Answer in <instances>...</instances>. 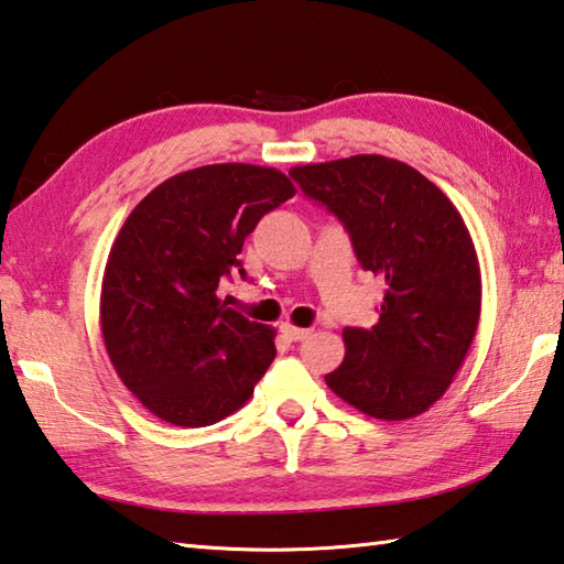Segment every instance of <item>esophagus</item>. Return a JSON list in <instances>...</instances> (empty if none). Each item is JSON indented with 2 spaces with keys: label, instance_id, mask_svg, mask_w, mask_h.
Instances as JSON below:
<instances>
[{
  "label": "esophagus",
  "instance_id": "esophagus-1",
  "mask_svg": "<svg viewBox=\"0 0 564 564\" xmlns=\"http://www.w3.org/2000/svg\"><path fill=\"white\" fill-rule=\"evenodd\" d=\"M281 333L289 337L291 341H301V339H305L307 335H311V329H305V327H295V325H291V323H285V325H281Z\"/></svg>",
  "mask_w": 564,
  "mask_h": 564
}]
</instances>
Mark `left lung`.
<instances>
[{
	"label": "left lung",
	"instance_id": "8db88e82",
	"mask_svg": "<svg viewBox=\"0 0 564 564\" xmlns=\"http://www.w3.org/2000/svg\"><path fill=\"white\" fill-rule=\"evenodd\" d=\"M349 231L364 271L386 283L379 323L345 327L325 381L379 421L425 413L449 389L481 315V271L465 219L423 173L379 153L291 169Z\"/></svg>",
	"mask_w": 564,
	"mask_h": 564
}]
</instances>
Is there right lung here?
<instances>
[{"mask_svg": "<svg viewBox=\"0 0 564 564\" xmlns=\"http://www.w3.org/2000/svg\"><path fill=\"white\" fill-rule=\"evenodd\" d=\"M295 195L281 171L215 163L143 197L109 249L99 325L109 361L141 405L205 427L245 405L275 357V329L219 301L259 219Z\"/></svg>", "mask_w": 564, "mask_h": 564, "instance_id": "add662e5", "label": "right lung"}]
</instances>
